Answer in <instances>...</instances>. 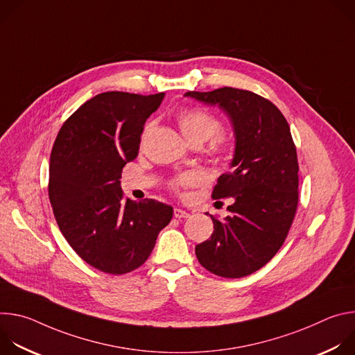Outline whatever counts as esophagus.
<instances>
[{
	"instance_id": "34e87169",
	"label": "esophagus",
	"mask_w": 355,
	"mask_h": 355,
	"mask_svg": "<svg viewBox=\"0 0 355 355\" xmlns=\"http://www.w3.org/2000/svg\"><path fill=\"white\" fill-rule=\"evenodd\" d=\"M174 216L178 218V219H182V218H188L189 214H188L187 211H182V209H180V208H175V209H174Z\"/></svg>"
}]
</instances>
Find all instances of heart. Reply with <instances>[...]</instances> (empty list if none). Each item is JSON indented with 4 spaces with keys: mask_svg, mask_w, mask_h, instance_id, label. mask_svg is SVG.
<instances>
[{
    "mask_svg": "<svg viewBox=\"0 0 355 355\" xmlns=\"http://www.w3.org/2000/svg\"><path fill=\"white\" fill-rule=\"evenodd\" d=\"M177 121H178L181 133L189 143H193V141L204 143L208 139H211L212 136H215L220 129V122L218 121V118H215L212 114H209L204 110H199V108H191V110L181 111L177 116ZM215 147H216V151L219 155H225L229 150L226 140L222 137H219L216 140ZM200 182H202V175L199 173L188 171V173L178 175L173 181V188L177 192H182L184 189H187L189 187H195Z\"/></svg>",
    "mask_w": 355,
    "mask_h": 355,
    "instance_id": "heart-1",
    "label": "heart"
}]
</instances>
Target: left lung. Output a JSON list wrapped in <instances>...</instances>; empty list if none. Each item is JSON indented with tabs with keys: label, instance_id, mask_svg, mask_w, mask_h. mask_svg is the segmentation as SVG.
I'll list each match as a JSON object with an SVG mask.
<instances>
[{
	"label": "left lung",
	"instance_id": "obj_1",
	"mask_svg": "<svg viewBox=\"0 0 355 355\" xmlns=\"http://www.w3.org/2000/svg\"><path fill=\"white\" fill-rule=\"evenodd\" d=\"M185 96L218 105L234 133L232 171L218 178L212 192L214 199L234 202L223 220L211 215L215 230L196 244V259L223 278L250 275L277 254L297 208L299 167L289 125L271 101L251 91L223 87Z\"/></svg>",
	"mask_w": 355,
	"mask_h": 355
}]
</instances>
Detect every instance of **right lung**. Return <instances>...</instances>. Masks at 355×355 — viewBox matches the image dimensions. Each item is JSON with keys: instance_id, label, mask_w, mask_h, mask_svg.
I'll list each match as a JSON object with an SVG mask.
<instances>
[{"instance_id": "1", "label": "right lung", "mask_w": 355, "mask_h": 355, "mask_svg": "<svg viewBox=\"0 0 355 355\" xmlns=\"http://www.w3.org/2000/svg\"><path fill=\"white\" fill-rule=\"evenodd\" d=\"M163 98L95 95L63 123L50 155L49 199L59 229L87 264L107 274L139 268L173 218V208L159 200L125 199L119 181Z\"/></svg>"}]
</instances>
